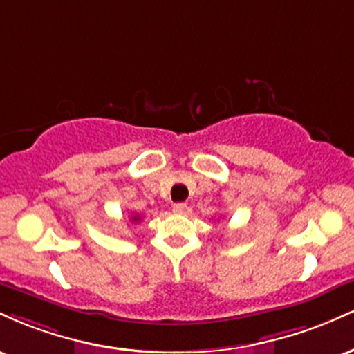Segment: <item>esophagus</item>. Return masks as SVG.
<instances>
[{
  "label": "esophagus",
  "mask_w": 354,
  "mask_h": 354,
  "mask_svg": "<svg viewBox=\"0 0 354 354\" xmlns=\"http://www.w3.org/2000/svg\"><path fill=\"white\" fill-rule=\"evenodd\" d=\"M186 209H188L186 203H174L173 205V213H176V214H185Z\"/></svg>",
  "instance_id": "obj_1"
}]
</instances>
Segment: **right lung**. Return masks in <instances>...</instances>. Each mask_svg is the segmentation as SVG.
<instances>
[{"label": "right lung", "instance_id": "right-lung-1", "mask_svg": "<svg viewBox=\"0 0 354 354\" xmlns=\"http://www.w3.org/2000/svg\"><path fill=\"white\" fill-rule=\"evenodd\" d=\"M131 221H133V223H140V221H141L140 214H133V216H131Z\"/></svg>", "mask_w": 354, "mask_h": 354}]
</instances>
